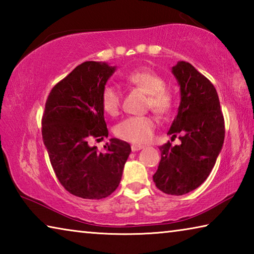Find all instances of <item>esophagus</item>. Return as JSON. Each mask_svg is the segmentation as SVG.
I'll return each instance as SVG.
<instances>
[{
	"instance_id": "esophagus-1",
	"label": "esophagus",
	"mask_w": 254,
	"mask_h": 254,
	"mask_svg": "<svg viewBox=\"0 0 254 254\" xmlns=\"http://www.w3.org/2000/svg\"><path fill=\"white\" fill-rule=\"evenodd\" d=\"M143 148H144V145H141V144H132L131 145L132 151H139V150L143 149Z\"/></svg>"
}]
</instances>
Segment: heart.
Listing matches in <instances>:
<instances>
[{
  "label": "heart",
  "mask_w": 254,
  "mask_h": 254,
  "mask_svg": "<svg viewBox=\"0 0 254 254\" xmlns=\"http://www.w3.org/2000/svg\"><path fill=\"white\" fill-rule=\"evenodd\" d=\"M127 84L135 86L148 94L147 107L157 114L168 115L175 105V96L166 87L163 77L148 68L132 70L124 76ZM103 110L110 115H117L121 105V95L114 86L106 85L101 93ZM157 120L152 115H139L124 119L114 128L115 135L133 143H147L157 128Z\"/></svg>",
  "instance_id": "obj_1"
}]
</instances>
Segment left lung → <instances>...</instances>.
I'll return each instance as SVG.
<instances>
[{
    "instance_id": "8db88e82",
    "label": "left lung",
    "mask_w": 254,
    "mask_h": 254,
    "mask_svg": "<svg viewBox=\"0 0 254 254\" xmlns=\"http://www.w3.org/2000/svg\"><path fill=\"white\" fill-rule=\"evenodd\" d=\"M173 74L180 86V104L168 134L174 140L180 133L182 144L159 147L161 160L153 182L165 194L180 196L209 176L224 142L225 127L214 85L187 62H178Z\"/></svg>"
}]
</instances>
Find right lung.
<instances>
[{
    "mask_svg": "<svg viewBox=\"0 0 254 254\" xmlns=\"http://www.w3.org/2000/svg\"><path fill=\"white\" fill-rule=\"evenodd\" d=\"M106 63L85 62L51 89L42 115V139L59 183L85 199L110 196L121 182L130 144L110 139L104 151L89 140L109 136L101 93L115 71Z\"/></svg>",
    "mask_w": 254,
    "mask_h": 254,
    "instance_id": "1",
    "label": "right lung"
}]
</instances>
